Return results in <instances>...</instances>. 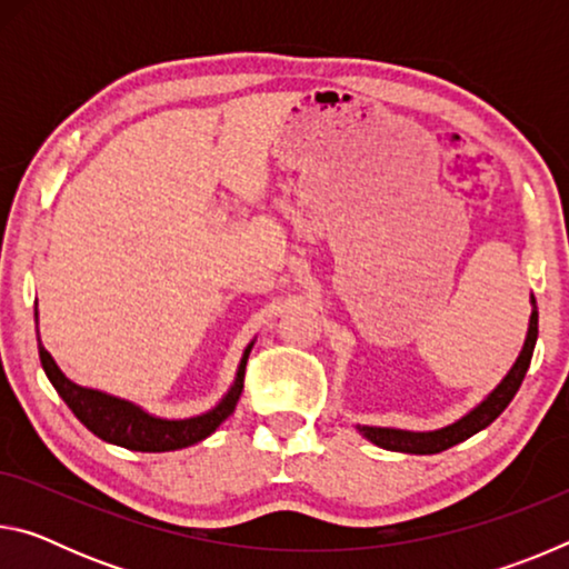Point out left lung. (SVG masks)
Returning <instances> with one entry per match:
<instances>
[{
	"mask_svg": "<svg viewBox=\"0 0 569 569\" xmlns=\"http://www.w3.org/2000/svg\"><path fill=\"white\" fill-rule=\"evenodd\" d=\"M529 303H532V316H529V329L522 351H519L517 361L512 369L507 371V377L497 383V387L481 399L475 409L467 411L465 417L457 419L449 427H441L435 431H409V429H391V427H361L356 423V429L381 449L389 451H403V455H439L449 447L459 445V441L469 439L477 431L487 429L499 413L507 409V403L515 399L517 389L522 387V379L529 369V361H532V351L537 343V301L535 296H529Z\"/></svg>",
	"mask_w": 569,
	"mask_h": 569,
	"instance_id": "obj_1",
	"label": "left lung"
}]
</instances>
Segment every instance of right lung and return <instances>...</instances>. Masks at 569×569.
Here are the masks:
<instances>
[{"instance_id": "right-lung-1", "label": "right lung", "mask_w": 569, "mask_h": 569, "mask_svg": "<svg viewBox=\"0 0 569 569\" xmlns=\"http://www.w3.org/2000/svg\"><path fill=\"white\" fill-rule=\"evenodd\" d=\"M37 316L40 313H37V306H34V323H37ZM253 343L256 341H250L246 346L243 356H240L233 387L228 389L226 397L220 399L213 409L190 419H162V417H156V413H148L146 409L128 399L112 397V393H104L98 389L80 387V383L67 379L60 366L54 363L50 351L42 346L40 331H37V349H40L42 369L52 387L57 389V393L62 397V401L72 409L74 417L80 419L94 437L108 441V445H118L132 451H176L182 447L198 445V441H203L206 437L213 435L220 423L233 413L236 403L240 399V391H243L246 363Z\"/></svg>"}]
</instances>
